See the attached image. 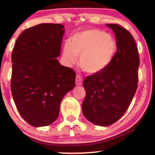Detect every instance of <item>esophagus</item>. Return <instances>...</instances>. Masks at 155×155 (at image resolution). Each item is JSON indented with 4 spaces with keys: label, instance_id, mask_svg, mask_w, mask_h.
Segmentation results:
<instances>
[{
    "label": "esophagus",
    "instance_id": "obj_1",
    "mask_svg": "<svg viewBox=\"0 0 155 155\" xmlns=\"http://www.w3.org/2000/svg\"><path fill=\"white\" fill-rule=\"evenodd\" d=\"M76 84L77 86H80V85L82 84V77L79 75H77L76 77Z\"/></svg>",
    "mask_w": 155,
    "mask_h": 155
}]
</instances>
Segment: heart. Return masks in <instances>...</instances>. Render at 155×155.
<instances>
[{"instance_id":"b5f03b06","label":"heart","mask_w":155,"mask_h":155,"mask_svg":"<svg viewBox=\"0 0 155 155\" xmlns=\"http://www.w3.org/2000/svg\"><path fill=\"white\" fill-rule=\"evenodd\" d=\"M117 42L111 34L97 29H87L74 33L71 43L63 46V57L74 63L79 57V65L88 74H96L109 65L117 51Z\"/></svg>"}]
</instances>
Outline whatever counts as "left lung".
Returning <instances> with one entry per match:
<instances>
[{"label": "left lung", "instance_id": "1", "mask_svg": "<svg viewBox=\"0 0 155 155\" xmlns=\"http://www.w3.org/2000/svg\"><path fill=\"white\" fill-rule=\"evenodd\" d=\"M117 40V52L108 67L87 76L83 82L86 96L82 112L87 120L99 126L114 123L132 101L138 87L139 57L136 41L125 28L106 24Z\"/></svg>", "mask_w": 155, "mask_h": 155}]
</instances>
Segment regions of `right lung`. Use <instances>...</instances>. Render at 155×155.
I'll use <instances>...</instances> for the list:
<instances>
[{"instance_id": "add662e5", "label": "right lung", "mask_w": 155, "mask_h": 155, "mask_svg": "<svg viewBox=\"0 0 155 155\" xmlns=\"http://www.w3.org/2000/svg\"><path fill=\"white\" fill-rule=\"evenodd\" d=\"M63 28V25L52 23L28 28L19 35L12 51V96L22 118L34 127L54 122L63 97L75 86L74 71L57 59Z\"/></svg>"}]
</instances>
